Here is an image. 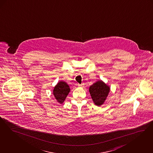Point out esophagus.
<instances>
[{"label": "esophagus", "mask_w": 153, "mask_h": 153, "mask_svg": "<svg viewBox=\"0 0 153 153\" xmlns=\"http://www.w3.org/2000/svg\"><path fill=\"white\" fill-rule=\"evenodd\" d=\"M82 85H83V84H78L79 86H82Z\"/></svg>", "instance_id": "obj_1"}]
</instances>
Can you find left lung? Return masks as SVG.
Here are the masks:
<instances>
[{
    "label": "left lung",
    "mask_w": 153,
    "mask_h": 153,
    "mask_svg": "<svg viewBox=\"0 0 153 153\" xmlns=\"http://www.w3.org/2000/svg\"><path fill=\"white\" fill-rule=\"evenodd\" d=\"M110 86L102 80H98L91 85L89 91L92 100L96 105L100 106L104 104L109 93Z\"/></svg>",
    "instance_id": "8db88e82"
}]
</instances>
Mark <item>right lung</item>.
I'll use <instances>...</instances> for the list:
<instances>
[{"mask_svg":"<svg viewBox=\"0 0 153 153\" xmlns=\"http://www.w3.org/2000/svg\"><path fill=\"white\" fill-rule=\"evenodd\" d=\"M70 91L69 86L67 82L64 81H60L54 87L53 94L57 101L61 104L65 100Z\"/></svg>","mask_w":153,"mask_h":153,"instance_id":"right-lung-1","label":"right lung"}]
</instances>
